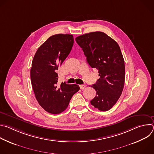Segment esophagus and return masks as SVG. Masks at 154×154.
I'll return each mask as SVG.
<instances>
[{"mask_svg":"<svg viewBox=\"0 0 154 154\" xmlns=\"http://www.w3.org/2000/svg\"><path fill=\"white\" fill-rule=\"evenodd\" d=\"M85 87H86V86L84 85H80V88L81 90H84L85 88Z\"/></svg>","mask_w":154,"mask_h":154,"instance_id":"esophagus-1","label":"esophagus"}]
</instances>
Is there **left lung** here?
Listing matches in <instances>:
<instances>
[{
    "mask_svg": "<svg viewBox=\"0 0 154 154\" xmlns=\"http://www.w3.org/2000/svg\"><path fill=\"white\" fill-rule=\"evenodd\" d=\"M87 62L98 69L100 78L91 86L96 91L91 104L100 111L111 109L120 97L125 82L124 60L118 44L102 32H94L75 38Z\"/></svg>",
    "mask_w": 154,
    "mask_h": 154,
    "instance_id": "left-lung-1",
    "label": "left lung"
}]
</instances>
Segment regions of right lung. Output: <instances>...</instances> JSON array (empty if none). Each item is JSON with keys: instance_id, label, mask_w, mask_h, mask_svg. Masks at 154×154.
<instances>
[{"instance_id": "1", "label": "right lung", "mask_w": 154, "mask_h": 154, "mask_svg": "<svg viewBox=\"0 0 154 154\" xmlns=\"http://www.w3.org/2000/svg\"><path fill=\"white\" fill-rule=\"evenodd\" d=\"M74 44L72 35L57 34L49 37L38 49L30 69L32 86L37 101L46 112L58 114L68 107L79 85L58 84V66L69 54Z\"/></svg>"}]
</instances>
